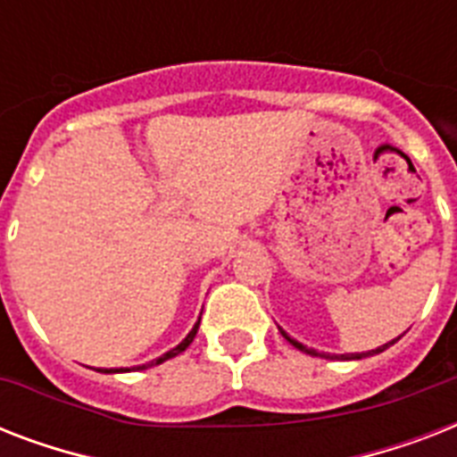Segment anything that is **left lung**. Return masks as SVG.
Masks as SVG:
<instances>
[{
  "instance_id": "obj_1",
  "label": "left lung",
  "mask_w": 457,
  "mask_h": 457,
  "mask_svg": "<svg viewBox=\"0 0 457 457\" xmlns=\"http://www.w3.org/2000/svg\"><path fill=\"white\" fill-rule=\"evenodd\" d=\"M279 332H282V329H279ZM282 337H285L287 341H289V344H292V346H296L299 348V351H303V353H308V355H322V358H329V361H334V358H337V361H361V358H368V355H375V353H382V351H386V348L391 346V344H396L398 339H401V337H398V339H394V341H389V344H384V346H379V348H372V351H368V353H351V355H329V353H318V351H312V348H308V346H303V344H301V341H296V339H292V337H289V334L287 332H282Z\"/></svg>"
}]
</instances>
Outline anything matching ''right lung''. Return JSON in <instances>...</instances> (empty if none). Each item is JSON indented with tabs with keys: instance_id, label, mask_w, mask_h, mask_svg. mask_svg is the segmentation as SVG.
<instances>
[{
	"instance_id": "1",
	"label": "right lung",
	"mask_w": 457,
	"mask_h": 457,
	"mask_svg": "<svg viewBox=\"0 0 457 457\" xmlns=\"http://www.w3.org/2000/svg\"><path fill=\"white\" fill-rule=\"evenodd\" d=\"M199 322H201V318H199ZM199 322H196V325L192 327V332L187 334L185 339L179 341L178 346L175 348H170V351H168V353H163V355H158L156 361H152V362H146V365H139L137 370H146V368H154V365H161V362L163 361H170V358H175V355L178 353H182V351H185L187 346H189V344H192L194 341V337H196V329H199ZM104 372H128V368H113V370H104Z\"/></svg>"
}]
</instances>
